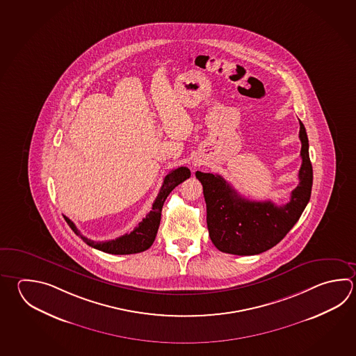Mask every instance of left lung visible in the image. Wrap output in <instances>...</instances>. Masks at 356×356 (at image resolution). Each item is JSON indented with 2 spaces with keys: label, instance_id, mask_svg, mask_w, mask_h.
Here are the masks:
<instances>
[{
  "label": "left lung",
  "instance_id": "left-lung-1",
  "mask_svg": "<svg viewBox=\"0 0 356 356\" xmlns=\"http://www.w3.org/2000/svg\"><path fill=\"white\" fill-rule=\"evenodd\" d=\"M302 165L300 184L291 193L286 205L244 199L220 175L196 171L207 202L209 235L222 253L254 255L281 242L309 204L312 188V165L309 161V138L300 121Z\"/></svg>",
  "mask_w": 356,
  "mask_h": 356
}]
</instances>
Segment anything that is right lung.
<instances>
[{
    "label": "right lung",
    "instance_id": "add662e5",
    "mask_svg": "<svg viewBox=\"0 0 356 356\" xmlns=\"http://www.w3.org/2000/svg\"><path fill=\"white\" fill-rule=\"evenodd\" d=\"M190 170L188 168H176L170 171L166 177L163 179L160 193L157 195L152 210L146 215V218L142 220L137 228H134L129 234H124L113 239V241H107V242H94L86 238L84 235H81V232L76 229L74 222H72L69 218L64 216L67 225L72 228L75 234L81 236L83 242L87 243L89 247L102 250L104 253L109 254H134V253H140L146 249L149 248L154 242V238L157 234V230L160 227L161 222V210L163 207V202L166 200L168 194L174 190L177 185H180L181 182L185 181L186 179L190 177Z\"/></svg>",
    "mask_w": 356,
    "mask_h": 356
}]
</instances>
